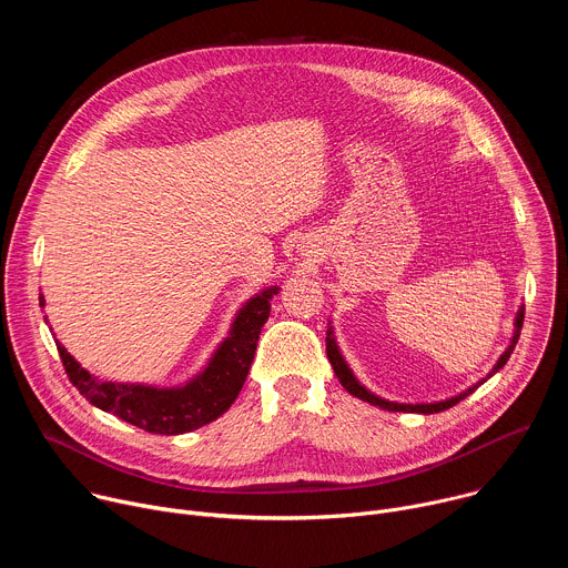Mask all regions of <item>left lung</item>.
I'll use <instances>...</instances> for the list:
<instances>
[{
    "instance_id": "left-lung-1",
    "label": "left lung",
    "mask_w": 568,
    "mask_h": 568,
    "mask_svg": "<svg viewBox=\"0 0 568 568\" xmlns=\"http://www.w3.org/2000/svg\"><path fill=\"white\" fill-rule=\"evenodd\" d=\"M515 326H517V331H515V337H513V344L508 346V351L501 355V359L497 362V366L493 368V373L488 375V377H493L499 368H504V364L510 359V355H513V351H515V344H517V339H519V333H521V326H524V310L517 314V321H515ZM326 351H328V359H331V364H333V368H335V375L339 377V382H342V386L351 393V395H355V397H359V399H364V402H368V404H375V407H379V409H386V412H404V414H438V412H445V409H449V407H454V404H458L463 397H467L469 393H474V388L476 386H471V388H467L465 393H460V395H456V397H449V399H445V402H436V404H395V402H386V399H382V397H377V395H373V393H368L357 379H355V375L351 373V368L346 366V362H344V357L339 355V351H337V344H335V337H333V331L328 328V335H326ZM485 377V379H488ZM483 379V382H485ZM483 382H478V384H483Z\"/></svg>"
}]
</instances>
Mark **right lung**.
Instances as JSON below:
<instances>
[{"mask_svg":"<svg viewBox=\"0 0 568 568\" xmlns=\"http://www.w3.org/2000/svg\"><path fill=\"white\" fill-rule=\"evenodd\" d=\"M278 287L265 290L240 310L231 337L220 346L206 371L184 388H152L99 382L58 344L60 362L69 382L94 407L159 436H175L200 429L220 418L237 397L254 362L261 328L270 316V298Z\"/></svg>","mask_w":568,"mask_h":568,"instance_id":"right-lung-1","label":"right lung"}]
</instances>
